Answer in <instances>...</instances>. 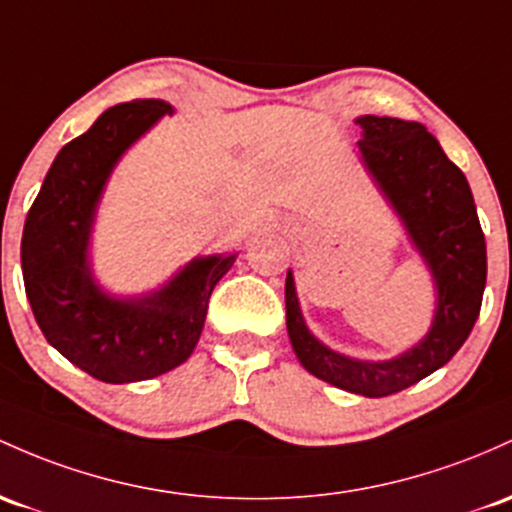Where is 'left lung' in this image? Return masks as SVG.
<instances>
[{"instance_id":"8db88e82","label":"left lung","mask_w":512,"mask_h":512,"mask_svg":"<svg viewBox=\"0 0 512 512\" xmlns=\"http://www.w3.org/2000/svg\"><path fill=\"white\" fill-rule=\"evenodd\" d=\"M359 153L408 238L435 279V318L423 340L403 355L364 362L330 350L301 316L291 272L286 274V330L303 367L342 391L391 396L437 372L457 355L481 311L486 286V240L464 172L418 121L359 116Z\"/></svg>"}]
</instances>
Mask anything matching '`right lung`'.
<instances>
[{
  "mask_svg": "<svg viewBox=\"0 0 512 512\" xmlns=\"http://www.w3.org/2000/svg\"><path fill=\"white\" fill-rule=\"evenodd\" d=\"M172 106L133 99L111 106L70 140L26 216L21 269L46 340L75 367L106 384H131L187 362L204 330L213 286L235 255L196 257L162 289L116 299L94 282L87 250L106 179L136 140Z\"/></svg>",
  "mask_w": 512,
  "mask_h": 512,
  "instance_id": "right-lung-1",
  "label": "right lung"
}]
</instances>
